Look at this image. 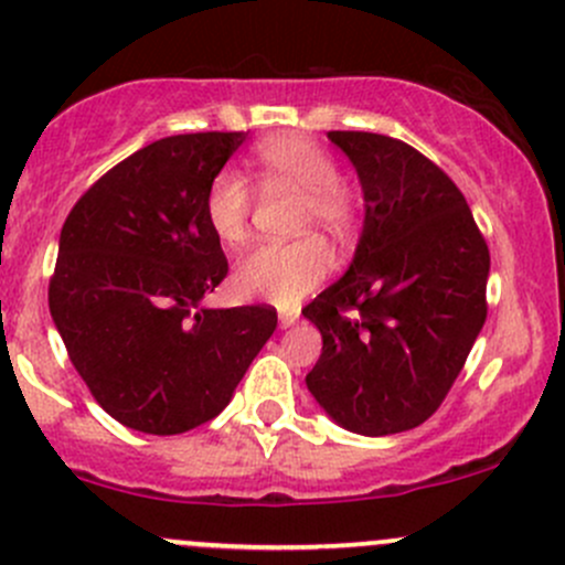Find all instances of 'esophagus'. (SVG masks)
<instances>
[{
	"mask_svg": "<svg viewBox=\"0 0 565 565\" xmlns=\"http://www.w3.org/2000/svg\"><path fill=\"white\" fill-rule=\"evenodd\" d=\"M300 319V309H284L281 315H278V322H281V328H289V324H295Z\"/></svg>",
	"mask_w": 565,
	"mask_h": 565,
	"instance_id": "obj_1",
	"label": "esophagus"
}]
</instances>
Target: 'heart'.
Masks as SVG:
<instances>
[{
	"label": "heart",
	"instance_id": "b5f03b06",
	"mask_svg": "<svg viewBox=\"0 0 565 565\" xmlns=\"http://www.w3.org/2000/svg\"><path fill=\"white\" fill-rule=\"evenodd\" d=\"M254 161L265 185L300 188L298 226H324L328 232H347L355 221L358 196L341 182L333 156L303 134H276L254 147ZM254 193L237 169H221L204 191V224L210 235L226 248L248 241V221ZM333 267V250L317 235L289 243H267L243 256L232 276L241 298L267 300L281 309L295 306L317 287Z\"/></svg>",
	"mask_w": 565,
	"mask_h": 565
}]
</instances>
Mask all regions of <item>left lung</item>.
Instances as JSON below:
<instances>
[{"mask_svg": "<svg viewBox=\"0 0 565 565\" xmlns=\"http://www.w3.org/2000/svg\"><path fill=\"white\" fill-rule=\"evenodd\" d=\"M366 199L350 270L303 309L322 333L319 407L366 437L424 424L487 322L489 248L454 180L415 147L330 130Z\"/></svg>", "mask_w": 565, "mask_h": 565, "instance_id": "left-lung-1", "label": "left lung"}]
</instances>
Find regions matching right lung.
Here are the masks:
<instances>
[{
  "label": "right lung",
  "mask_w": 565,
  "mask_h": 565,
  "mask_svg": "<svg viewBox=\"0 0 565 565\" xmlns=\"http://www.w3.org/2000/svg\"><path fill=\"white\" fill-rule=\"evenodd\" d=\"M243 141V130L152 141L93 182L62 226L51 317L95 402L136 431L213 420L278 324L265 303L202 306L230 273L204 191Z\"/></svg>",
  "instance_id": "add662e5"
}]
</instances>
